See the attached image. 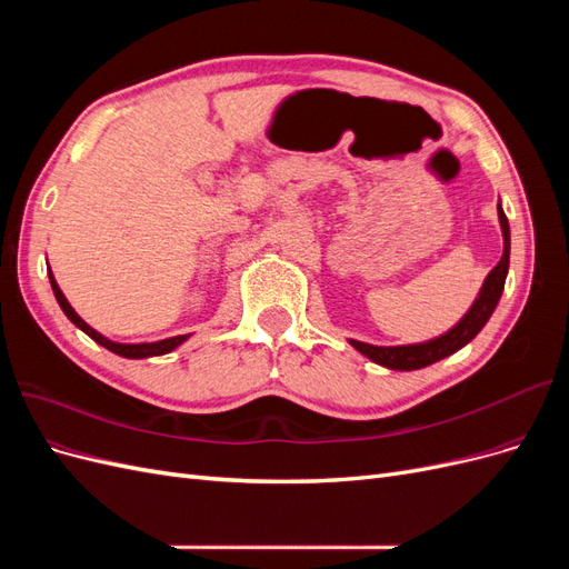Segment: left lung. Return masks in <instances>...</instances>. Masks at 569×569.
I'll return each instance as SVG.
<instances>
[{
  "label": "left lung",
  "mask_w": 569,
  "mask_h": 569,
  "mask_svg": "<svg viewBox=\"0 0 569 569\" xmlns=\"http://www.w3.org/2000/svg\"><path fill=\"white\" fill-rule=\"evenodd\" d=\"M498 220H501V230H503V256L498 266L489 272V278L485 280V287H481L477 301L451 332H446L439 339H432L427 343H412V347H372V343H363L351 339V347L358 349L363 356H368L375 363H380L391 370H418L437 363V360L456 353L462 349L465 343L477 337L481 327L487 325L491 318L493 308L503 295L506 287V274H508V263H510V228H508V218L498 203Z\"/></svg>",
  "instance_id": "8db88e82"
}]
</instances>
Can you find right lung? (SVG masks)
Masks as SVG:
<instances>
[{"label":"right lung","instance_id":"1","mask_svg":"<svg viewBox=\"0 0 569 569\" xmlns=\"http://www.w3.org/2000/svg\"><path fill=\"white\" fill-rule=\"evenodd\" d=\"M49 282H51V289H54V297H57V301H59V306L63 308V313L68 316V320H71L76 327H80V330L88 335V337H92L97 343H101V347L104 349H109V351H113V353H118V356H123V358H149V356H163V353H168V351H173L176 347H180V343L187 339V335H180V337H170V339H163V341H153V343H116V341H109L107 337H101L99 332H94L92 327L84 322L73 308H71V303L66 301V297L61 295V289H59V284H57V280H54V274L49 272Z\"/></svg>","mask_w":569,"mask_h":569}]
</instances>
